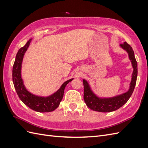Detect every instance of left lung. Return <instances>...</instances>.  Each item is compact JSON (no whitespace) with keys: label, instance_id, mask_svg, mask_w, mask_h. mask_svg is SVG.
Instances as JSON below:
<instances>
[{"label":"left lung","instance_id":"obj_1","mask_svg":"<svg viewBox=\"0 0 148 148\" xmlns=\"http://www.w3.org/2000/svg\"><path fill=\"white\" fill-rule=\"evenodd\" d=\"M120 46L128 53L129 58L132 61V66L134 69L129 90L128 92L122 95L114 97L108 98V99H106H106H101V98L96 96L95 94L91 91L88 82L86 80L83 79L84 101L86 106L91 110L101 112H109L117 110L128 101L134 91L138 75L137 62L135 57L132 47L127 42H125L123 44H121Z\"/></svg>","mask_w":148,"mask_h":148}]
</instances>
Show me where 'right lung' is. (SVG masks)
I'll list each match as a JSON object with an SVG mask.
<instances>
[{
  "mask_svg": "<svg viewBox=\"0 0 148 148\" xmlns=\"http://www.w3.org/2000/svg\"><path fill=\"white\" fill-rule=\"evenodd\" d=\"M31 41V39L26 42L23 47L20 48L16 53L12 70L13 84L17 95L21 101L31 109L39 112H52L59 107L60 102L63 98L66 85L72 81L73 78L65 82L62 85L59 90L52 95L47 97L34 96L26 90L21 77V68L24 54L29 46Z\"/></svg>",
  "mask_w": 148,
  "mask_h": 148,
  "instance_id": "right-lung-1",
  "label": "right lung"
}]
</instances>
